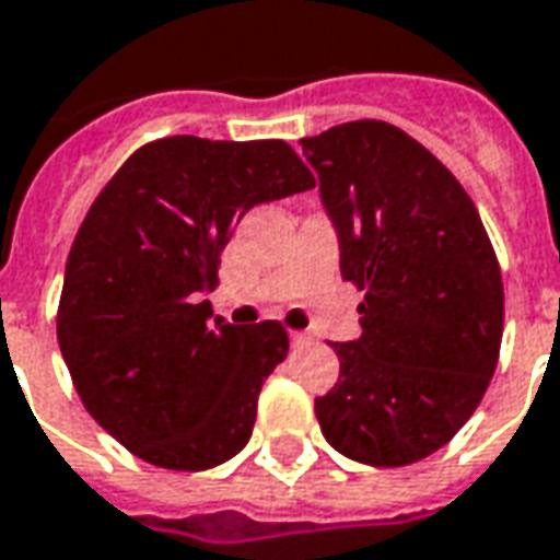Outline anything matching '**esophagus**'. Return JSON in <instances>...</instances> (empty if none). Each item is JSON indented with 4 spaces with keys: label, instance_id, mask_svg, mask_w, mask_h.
Segmentation results:
<instances>
[{
    "label": "esophagus",
    "instance_id": "esophagus-1",
    "mask_svg": "<svg viewBox=\"0 0 560 560\" xmlns=\"http://www.w3.org/2000/svg\"><path fill=\"white\" fill-rule=\"evenodd\" d=\"M289 341H292V347H295V350L314 345V338H311L307 331H292V335H289Z\"/></svg>",
    "mask_w": 560,
    "mask_h": 560
}]
</instances>
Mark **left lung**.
Returning <instances> with one entry per match:
<instances>
[{"label": "left lung", "instance_id": "1", "mask_svg": "<svg viewBox=\"0 0 560 560\" xmlns=\"http://www.w3.org/2000/svg\"><path fill=\"white\" fill-rule=\"evenodd\" d=\"M338 234L341 277L365 292L362 335L335 341L341 377L317 396L331 448L405 466L448 445L497 369L503 280L479 210L418 140L347 121L302 140Z\"/></svg>", "mask_w": 560, "mask_h": 560}]
</instances>
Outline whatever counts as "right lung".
Listing matches in <instances>:
<instances>
[{
  "label": "right lung",
  "mask_w": 560,
  "mask_h": 560,
  "mask_svg": "<svg viewBox=\"0 0 560 560\" xmlns=\"http://www.w3.org/2000/svg\"><path fill=\"white\" fill-rule=\"evenodd\" d=\"M307 188L283 140L167 137L127 158L84 215L57 341L91 418L145 464L198 472L249 442L287 329L213 319L198 295L246 210Z\"/></svg>",
  "instance_id": "1"
}]
</instances>
